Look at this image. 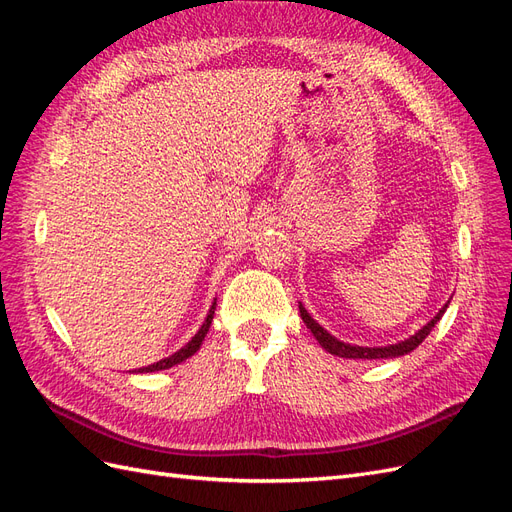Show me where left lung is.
Masks as SVG:
<instances>
[{
	"label": "left lung",
	"instance_id": "8db88e82",
	"mask_svg": "<svg viewBox=\"0 0 512 512\" xmlns=\"http://www.w3.org/2000/svg\"><path fill=\"white\" fill-rule=\"evenodd\" d=\"M446 307H448V305H444V307L440 309V312L436 314V318H433L431 322H427L421 331H418L416 335H412L410 339H406V342H399V344H395V346H386V348H361V346H350V344L339 342V339H335L333 335H329L312 316H309V314L305 312L303 305H299L303 322L307 324V329L314 333V337L318 339L320 346H322L324 350H327V352L335 354V356H344V359H389V356H401V354L412 352L414 348H418V346H421V344L425 342V337L431 333V329L436 327V324L440 322V318L444 316Z\"/></svg>",
	"mask_w": 512,
	"mask_h": 512
}]
</instances>
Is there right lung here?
<instances>
[{
    "instance_id": "1",
    "label": "right lung",
    "mask_w": 512,
    "mask_h": 512,
    "mask_svg": "<svg viewBox=\"0 0 512 512\" xmlns=\"http://www.w3.org/2000/svg\"><path fill=\"white\" fill-rule=\"evenodd\" d=\"M213 314H215V303H213L211 309H209V316H207L205 324H203V327H200V331L192 337V342H190L188 346H183L179 352L170 354V356H166V359H162V361H158V363H153V365H149V367L138 369V371H160V369H168V367L183 363L185 359H190V356L200 348V344H203V339H205V335H207V331H209V327H211V322H213Z\"/></svg>"
}]
</instances>
